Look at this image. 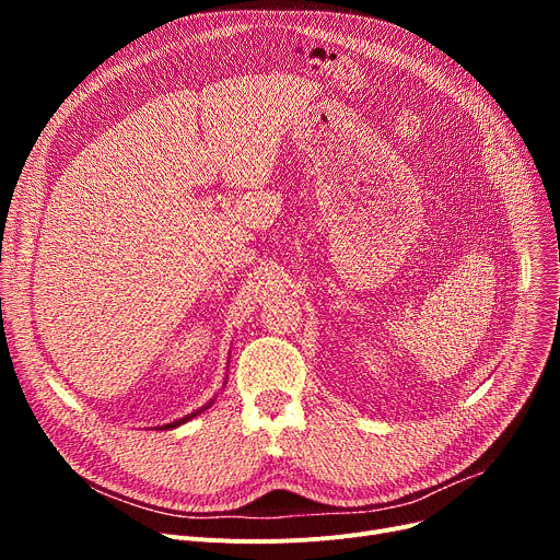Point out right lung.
I'll list each match as a JSON object with an SVG mask.
<instances>
[{
	"mask_svg": "<svg viewBox=\"0 0 560 560\" xmlns=\"http://www.w3.org/2000/svg\"><path fill=\"white\" fill-rule=\"evenodd\" d=\"M215 399H218V397H213V399H211V401H206V404H203V406H201V408H197V410H192V413H190V416H184V418H182V420H174V422H170V424H163V427H156V429H161V431H163V429H174V427H182V424H186V422H190V420H192V418H197V416H201V413H203V410H206V408H211V406H213V404H215Z\"/></svg>",
	"mask_w": 560,
	"mask_h": 560,
	"instance_id": "right-lung-1",
	"label": "right lung"
}]
</instances>
